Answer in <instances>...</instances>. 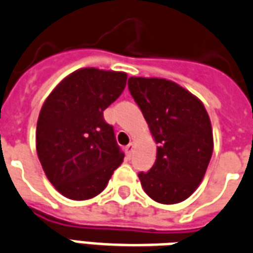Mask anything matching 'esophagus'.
Instances as JSON below:
<instances>
[{
	"mask_svg": "<svg viewBox=\"0 0 253 253\" xmlns=\"http://www.w3.org/2000/svg\"><path fill=\"white\" fill-rule=\"evenodd\" d=\"M132 151H134V144H132V142H130V144H128V145H127V146H126V153H127V156H128V157L131 156Z\"/></svg>",
	"mask_w": 253,
	"mask_h": 253,
	"instance_id": "esophagus-1",
	"label": "esophagus"
}]
</instances>
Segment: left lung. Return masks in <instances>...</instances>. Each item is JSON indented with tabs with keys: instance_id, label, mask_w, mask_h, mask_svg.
<instances>
[{
	"instance_id": "1",
	"label": "left lung",
	"mask_w": 253,
	"mask_h": 253,
	"mask_svg": "<svg viewBox=\"0 0 253 253\" xmlns=\"http://www.w3.org/2000/svg\"><path fill=\"white\" fill-rule=\"evenodd\" d=\"M128 90L157 144L155 164L138 174L142 189L162 204L186 200L212 156V127L203 102L163 78H128Z\"/></svg>"
}]
</instances>
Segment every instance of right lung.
Wrapping results in <instances>:
<instances>
[{
	"label": "right lung",
	"instance_id": "right-lung-1",
	"mask_svg": "<svg viewBox=\"0 0 253 253\" xmlns=\"http://www.w3.org/2000/svg\"><path fill=\"white\" fill-rule=\"evenodd\" d=\"M126 72L81 68L60 82L41 108L35 145L45 175L67 199L89 200L105 189L125 153L104 111L121 96Z\"/></svg>",
	"mask_w": 253,
	"mask_h": 253
}]
</instances>
